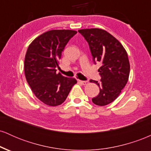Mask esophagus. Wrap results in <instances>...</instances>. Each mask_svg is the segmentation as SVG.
Instances as JSON below:
<instances>
[{"instance_id":"esophagus-1","label":"esophagus","mask_w":151,"mask_h":151,"mask_svg":"<svg viewBox=\"0 0 151 151\" xmlns=\"http://www.w3.org/2000/svg\"><path fill=\"white\" fill-rule=\"evenodd\" d=\"M79 82L80 84H82V85H87L89 84V81H81V80H79Z\"/></svg>"}]
</instances>
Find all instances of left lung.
I'll list each match as a JSON object with an SVG mask.
<instances>
[{
	"instance_id": "8db88e82",
	"label": "left lung",
	"mask_w": 151,
	"mask_h": 151,
	"mask_svg": "<svg viewBox=\"0 0 151 151\" xmlns=\"http://www.w3.org/2000/svg\"><path fill=\"white\" fill-rule=\"evenodd\" d=\"M89 43L93 62L102 64L98 71L101 81L91 79L100 88V92L92 102L106 106L119 96L129 79L130 63L127 52L121 43L107 31L99 28L78 30Z\"/></svg>"
}]
</instances>
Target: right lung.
<instances>
[{"mask_svg":"<svg viewBox=\"0 0 151 151\" xmlns=\"http://www.w3.org/2000/svg\"><path fill=\"white\" fill-rule=\"evenodd\" d=\"M77 32L71 30L47 31L36 37L27 48L24 66L26 80L36 97L46 105L62 104L77 84L74 78L56 72L62 51Z\"/></svg>","mask_w":151,"mask_h":151,"instance_id":"right-lung-1","label":"right lung"}]
</instances>
